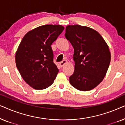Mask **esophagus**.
I'll list each match as a JSON object with an SVG mask.
<instances>
[{"label":"esophagus","mask_w":125,"mask_h":125,"mask_svg":"<svg viewBox=\"0 0 125 125\" xmlns=\"http://www.w3.org/2000/svg\"><path fill=\"white\" fill-rule=\"evenodd\" d=\"M67 62H68L67 61H66V60H63L62 61H61V62H60V66L62 67V66H64V65H65Z\"/></svg>","instance_id":"obj_1"}]
</instances>
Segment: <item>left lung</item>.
Segmentation results:
<instances>
[{"mask_svg": "<svg viewBox=\"0 0 125 125\" xmlns=\"http://www.w3.org/2000/svg\"><path fill=\"white\" fill-rule=\"evenodd\" d=\"M65 37L74 48L72 86L80 91L95 88L106 76L111 60L109 46L97 31L80 25H67Z\"/></svg>", "mask_w": 125, "mask_h": 125, "instance_id": "1", "label": "left lung"}]
</instances>
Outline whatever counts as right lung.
<instances>
[{
    "label": "right lung",
    "instance_id": "add662e5",
    "mask_svg": "<svg viewBox=\"0 0 125 125\" xmlns=\"http://www.w3.org/2000/svg\"><path fill=\"white\" fill-rule=\"evenodd\" d=\"M64 30L61 25H42L27 32L20 42L15 62L22 78L32 88L44 89L53 83L59 69L51 45Z\"/></svg>",
    "mask_w": 125,
    "mask_h": 125
}]
</instances>
